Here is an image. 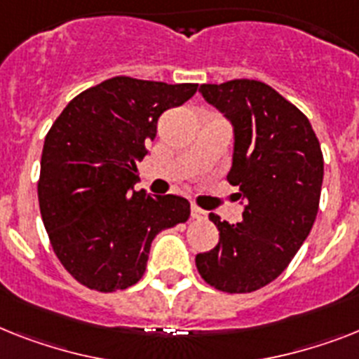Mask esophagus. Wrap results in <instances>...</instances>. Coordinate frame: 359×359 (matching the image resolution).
I'll return each mask as SVG.
<instances>
[{
    "mask_svg": "<svg viewBox=\"0 0 359 359\" xmlns=\"http://www.w3.org/2000/svg\"><path fill=\"white\" fill-rule=\"evenodd\" d=\"M191 216L194 218V220H203V218H207V212L203 211V209H200L198 205H192L191 207Z\"/></svg>",
    "mask_w": 359,
    "mask_h": 359,
    "instance_id": "obj_1",
    "label": "esophagus"
}]
</instances>
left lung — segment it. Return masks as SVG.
<instances>
[{
	"instance_id": "obj_1",
	"label": "left lung",
	"mask_w": 359,
	"mask_h": 359,
	"mask_svg": "<svg viewBox=\"0 0 359 359\" xmlns=\"http://www.w3.org/2000/svg\"><path fill=\"white\" fill-rule=\"evenodd\" d=\"M201 97L235 126L227 182L245 200L242 220H209L220 231L215 250L196 255L201 279L227 293H250L288 268L319 209L323 152L306 115L260 80L201 84Z\"/></svg>"
}]
</instances>
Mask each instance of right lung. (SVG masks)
Masks as SVG:
<instances>
[{
	"instance_id": "right-lung-1",
	"label": "right lung",
	"mask_w": 359,
	"mask_h": 359,
	"mask_svg": "<svg viewBox=\"0 0 359 359\" xmlns=\"http://www.w3.org/2000/svg\"><path fill=\"white\" fill-rule=\"evenodd\" d=\"M198 84L114 76L82 91L47 132L38 201L56 259L82 286L108 293L143 277L154 236L189 220L176 194L135 191L158 119Z\"/></svg>"
}]
</instances>
